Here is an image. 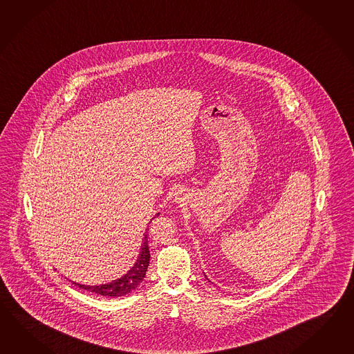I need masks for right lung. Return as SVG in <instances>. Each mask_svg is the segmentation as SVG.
Wrapping results in <instances>:
<instances>
[{"label": "right lung", "instance_id": "right-lung-1", "mask_svg": "<svg viewBox=\"0 0 354 354\" xmlns=\"http://www.w3.org/2000/svg\"><path fill=\"white\" fill-rule=\"evenodd\" d=\"M147 239L149 237L146 232L143 237V243H142L140 258L137 260L136 266L122 278H119L114 282L108 283V284H102V286H85V284H79V283H75V284H77L82 290H86V291L93 292V293L105 296V297H119V296L128 295L129 292L133 291L134 288L143 281L146 272H147V268H149V250Z\"/></svg>", "mask_w": 354, "mask_h": 354}]
</instances>
